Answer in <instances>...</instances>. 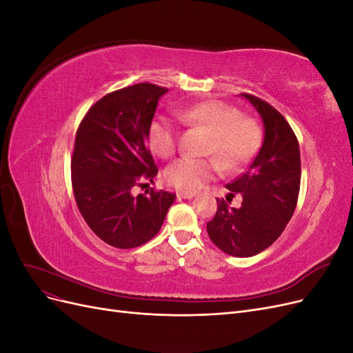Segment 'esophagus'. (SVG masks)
I'll return each mask as SVG.
<instances>
[{
	"label": "esophagus",
	"mask_w": 353,
	"mask_h": 353,
	"mask_svg": "<svg viewBox=\"0 0 353 353\" xmlns=\"http://www.w3.org/2000/svg\"><path fill=\"white\" fill-rule=\"evenodd\" d=\"M178 197L179 199H193V197H196V193L194 191H181V193H178Z\"/></svg>",
	"instance_id": "esophagus-1"
}]
</instances>
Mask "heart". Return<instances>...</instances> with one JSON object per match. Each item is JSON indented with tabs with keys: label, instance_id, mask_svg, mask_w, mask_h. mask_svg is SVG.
<instances>
[{
	"label": "heart",
	"instance_id": "heart-1",
	"mask_svg": "<svg viewBox=\"0 0 353 353\" xmlns=\"http://www.w3.org/2000/svg\"><path fill=\"white\" fill-rule=\"evenodd\" d=\"M176 114L183 123L200 126L210 134L205 154H215L225 169L243 166L258 152L261 144L258 123L249 117H241V113L231 105L221 101H203L178 110ZM147 138L152 150L159 156L169 157L176 152V125L166 116H157L150 123ZM219 163L212 157H179L165 169V179L178 190L194 191L219 172Z\"/></svg>",
	"mask_w": 353,
	"mask_h": 353
}]
</instances>
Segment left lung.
Instances as JSON below:
<instances>
[{
  "mask_svg": "<svg viewBox=\"0 0 353 353\" xmlns=\"http://www.w3.org/2000/svg\"><path fill=\"white\" fill-rule=\"evenodd\" d=\"M240 97L259 113L263 141L249 169L227 185V200L216 199L218 210L206 228L223 253L250 258L268 249L293 216L301 188V150L280 112L254 95ZM236 194H242V205L231 208L226 201Z\"/></svg>",
  "mask_w": 353,
  "mask_h": 353,
  "instance_id": "obj_1",
  "label": "left lung"
}]
</instances>
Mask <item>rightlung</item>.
<instances>
[{
	"label": "right lung",
	"mask_w": 353,
	"mask_h": 353,
	"mask_svg": "<svg viewBox=\"0 0 353 353\" xmlns=\"http://www.w3.org/2000/svg\"><path fill=\"white\" fill-rule=\"evenodd\" d=\"M166 88L137 83L104 95L82 119L72 156V185L88 227L104 243L134 249L162 228L175 194L132 196L141 179L157 175L147 134Z\"/></svg>",
	"instance_id": "1"
}]
</instances>
